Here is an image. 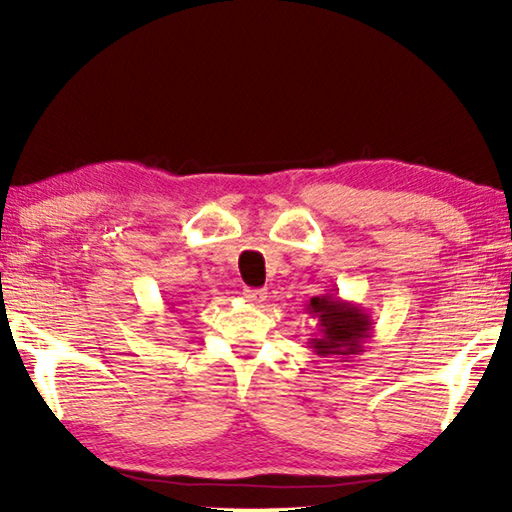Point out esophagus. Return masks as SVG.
Here are the masks:
<instances>
[{"label":"esophagus","instance_id":"esophagus-1","mask_svg":"<svg viewBox=\"0 0 512 512\" xmlns=\"http://www.w3.org/2000/svg\"><path fill=\"white\" fill-rule=\"evenodd\" d=\"M244 296H246V300L255 302V305H262V302L268 298V293H266V289H250V287H246L244 289Z\"/></svg>","mask_w":512,"mask_h":512}]
</instances>
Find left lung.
<instances>
[{
  "label": "left lung",
  "instance_id": "left-lung-1",
  "mask_svg": "<svg viewBox=\"0 0 512 512\" xmlns=\"http://www.w3.org/2000/svg\"><path fill=\"white\" fill-rule=\"evenodd\" d=\"M305 311L316 318L318 334L309 339V348L318 357L350 361L363 352V343L372 339V320L366 309L341 300L336 293H320L311 298Z\"/></svg>",
  "mask_w": 512,
  "mask_h": 512
}]
</instances>
